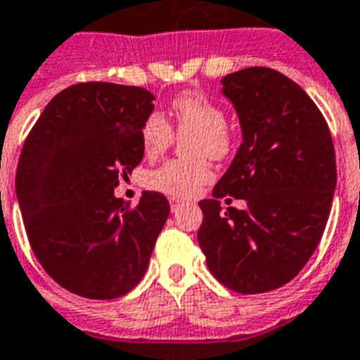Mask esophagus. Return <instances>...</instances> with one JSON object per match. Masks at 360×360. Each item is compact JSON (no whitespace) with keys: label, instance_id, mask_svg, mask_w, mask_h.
I'll use <instances>...</instances> for the list:
<instances>
[{"label":"esophagus","instance_id":"34e87169","mask_svg":"<svg viewBox=\"0 0 360 360\" xmlns=\"http://www.w3.org/2000/svg\"><path fill=\"white\" fill-rule=\"evenodd\" d=\"M169 204H171V212H178V210L184 206V202L178 200V198H171V200H169Z\"/></svg>","mask_w":360,"mask_h":360}]
</instances>
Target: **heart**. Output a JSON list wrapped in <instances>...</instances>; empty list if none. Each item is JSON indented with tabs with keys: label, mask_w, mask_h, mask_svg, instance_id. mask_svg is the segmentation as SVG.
I'll use <instances>...</instances> for the list:
<instances>
[{
	"label": "heart",
	"mask_w": 360,
	"mask_h": 360,
	"mask_svg": "<svg viewBox=\"0 0 360 360\" xmlns=\"http://www.w3.org/2000/svg\"><path fill=\"white\" fill-rule=\"evenodd\" d=\"M174 129L186 139V153L191 160H169L160 167L148 171L145 184L153 191L174 198H189L212 178L204 156L222 158L230 153L231 134L226 129V112L219 103L202 91H186L171 103ZM141 145L148 156H156L174 141V130L167 117L150 112L141 124Z\"/></svg>",
	"instance_id": "heart-1"
}]
</instances>
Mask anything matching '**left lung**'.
I'll return each mask as SVG.
<instances>
[{
  "mask_svg": "<svg viewBox=\"0 0 360 360\" xmlns=\"http://www.w3.org/2000/svg\"><path fill=\"white\" fill-rule=\"evenodd\" d=\"M243 143L213 198L200 200L198 243L207 269L233 292L259 294L289 283L326 230L337 162L329 127L294 80L270 68L222 79ZM243 198L245 210L220 207Z\"/></svg>",
  "mask_w": 360,
  "mask_h": 360,
  "instance_id": "obj_1",
  "label": "left lung"
}]
</instances>
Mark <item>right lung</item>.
<instances>
[{"instance_id": "obj_1", "label": "right lung", "mask_w": 360, "mask_h": 360, "mask_svg": "<svg viewBox=\"0 0 360 360\" xmlns=\"http://www.w3.org/2000/svg\"><path fill=\"white\" fill-rule=\"evenodd\" d=\"M154 95L79 82L56 94L27 134L16 193L38 263L66 290L114 300L141 281L169 217L162 193L136 206L114 197L143 160L141 124Z\"/></svg>"}]
</instances>
